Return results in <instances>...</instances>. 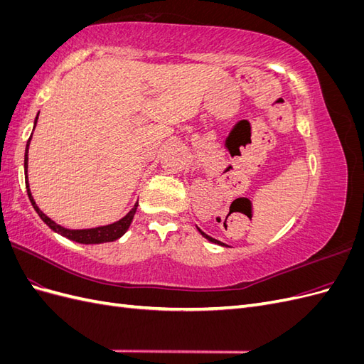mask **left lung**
I'll return each mask as SVG.
<instances>
[{
    "label": "left lung",
    "instance_id": "left-lung-1",
    "mask_svg": "<svg viewBox=\"0 0 364 364\" xmlns=\"http://www.w3.org/2000/svg\"><path fill=\"white\" fill-rule=\"evenodd\" d=\"M197 229H199V228H197ZM199 232L206 238V240H209V241H211V243H217V245H220V246H225V245H222V243H220V241L218 240H215V238H213V237H209V235H206L205 232H203V230L202 229H199Z\"/></svg>",
    "mask_w": 364,
    "mask_h": 364
}]
</instances>
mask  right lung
Returning a JSON list of instances; mask_svg holds the SVG:
<instances>
[{
    "mask_svg": "<svg viewBox=\"0 0 364 364\" xmlns=\"http://www.w3.org/2000/svg\"><path fill=\"white\" fill-rule=\"evenodd\" d=\"M38 117L35 118V126H33V130L36 127L38 123ZM30 141H31V135L27 141V146H26V155H24V173H26V186H27V194H28V199L35 208V211L38 213V215L43 220V222L47 223V226L50 229H53L54 232L60 234L62 237L68 238L71 241H75V243H80V245H100V243H109V241H115L119 237H123L126 234V230L129 229L132 220H134V215L136 213V208H138V202L134 205V208L130 209V211L123 217L119 218L118 222H114L111 225H105V226H97V228H90V229H70V228H63L60 225H58L54 220H51L47 214H43L39 206L36 205L35 199H33L31 191H30V185H28V147H30Z\"/></svg>",
    "mask_w": 364,
    "mask_h": 364,
    "instance_id": "obj_1",
    "label": "right lung"
}]
</instances>
